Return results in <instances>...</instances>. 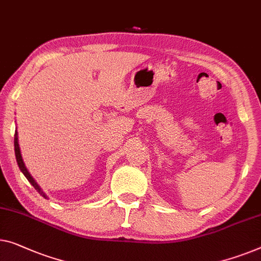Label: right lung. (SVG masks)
Instances as JSON below:
<instances>
[{
  "label": "right lung",
  "mask_w": 261,
  "mask_h": 261,
  "mask_svg": "<svg viewBox=\"0 0 261 261\" xmlns=\"http://www.w3.org/2000/svg\"><path fill=\"white\" fill-rule=\"evenodd\" d=\"M14 147H15V156H16V161H17V165H18V167H20V169H21V172L23 173L24 174V176L27 177L28 179V181L30 184L33 185L34 186V188H35V190L39 192V193L43 196L44 199H47V195H46V193H44V192L41 190V187L39 186V185H37V182L35 180H34V177L30 175V173L28 172V169L25 168V165H24V162H23V159H22V155H21V150H20V146H18V138H17V130L15 132V138H14Z\"/></svg>",
  "instance_id": "1"
}]
</instances>
